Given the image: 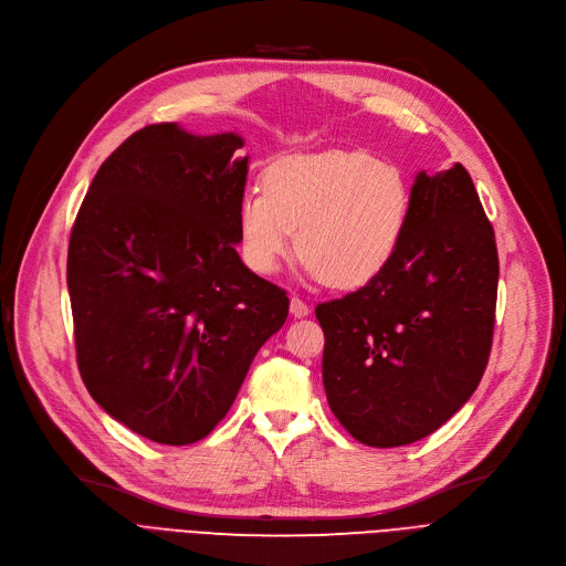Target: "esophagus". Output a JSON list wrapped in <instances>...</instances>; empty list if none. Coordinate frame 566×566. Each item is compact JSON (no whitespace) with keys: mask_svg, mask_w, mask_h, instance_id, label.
Instances as JSON below:
<instances>
[{"mask_svg":"<svg viewBox=\"0 0 566 566\" xmlns=\"http://www.w3.org/2000/svg\"><path fill=\"white\" fill-rule=\"evenodd\" d=\"M289 307H291V314H293L295 318H303V316H307V314H310V305H307L305 301H301L298 295H293Z\"/></svg>","mask_w":566,"mask_h":566,"instance_id":"1","label":"esophagus"}]
</instances>
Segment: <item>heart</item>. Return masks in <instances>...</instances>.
<instances>
[{
	"label": "heart",
	"mask_w": 566,
	"mask_h": 566,
	"mask_svg": "<svg viewBox=\"0 0 566 566\" xmlns=\"http://www.w3.org/2000/svg\"><path fill=\"white\" fill-rule=\"evenodd\" d=\"M412 213L406 174L365 151L289 156L263 174V192L238 201V248L250 271L271 275L295 248L307 273L337 289L363 286L397 256Z\"/></svg>",
	"instance_id": "1"
}]
</instances>
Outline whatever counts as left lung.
<instances>
[{
	"label": "left lung",
	"instance_id": "left-lung-1",
	"mask_svg": "<svg viewBox=\"0 0 566 566\" xmlns=\"http://www.w3.org/2000/svg\"><path fill=\"white\" fill-rule=\"evenodd\" d=\"M497 271L495 233L465 167L420 171L392 263L316 307L325 395L355 440L401 448L472 397L491 353Z\"/></svg>",
	"mask_w": 566,
	"mask_h": 566
}]
</instances>
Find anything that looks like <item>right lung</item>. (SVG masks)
Returning a JSON list of instances; mask_svg holds the SVG:
<instances>
[{"mask_svg": "<svg viewBox=\"0 0 566 566\" xmlns=\"http://www.w3.org/2000/svg\"><path fill=\"white\" fill-rule=\"evenodd\" d=\"M241 146L233 133L146 126L101 165L71 231L80 376L107 415L154 442L211 433L289 314L284 289L235 252Z\"/></svg>", "mask_w": 566, "mask_h": 566, "instance_id": "right-lung-1", "label": "right lung"}]
</instances>
